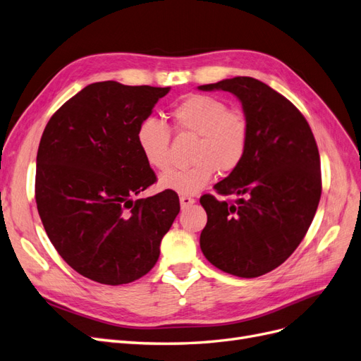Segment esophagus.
<instances>
[{
  "instance_id": "esophagus-1",
  "label": "esophagus",
  "mask_w": 361,
  "mask_h": 361,
  "mask_svg": "<svg viewBox=\"0 0 361 361\" xmlns=\"http://www.w3.org/2000/svg\"><path fill=\"white\" fill-rule=\"evenodd\" d=\"M193 202H195V198L189 197V195H181V197H180L181 207H189V205H192Z\"/></svg>"
}]
</instances>
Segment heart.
<instances>
[{"instance_id": "b5f03b06", "label": "heart", "mask_w": 361, "mask_h": 361, "mask_svg": "<svg viewBox=\"0 0 361 361\" xmlns=\"http://www.w3.org/2000/svg\"><path fill=\"white\" fill-rule=\"evenodd\" d=\"M172 130L177 135L197 136L190 166L173 169L160 180L163 189L181 195L197 193L207 186L216 171L230 172L242 163L250 145V122L242 111L228 109L225 101L209 95H189L169 111ZM171 130L168 126L145 119L136 133L143 159L156 171L171 164Z\"/></svg>"}]
</instances>
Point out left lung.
Wrapping results in <instances>:
<instances>
[{
    "mask_svg": "<svg viewBox=\"0 0 361 361\" xmlns=\"http://www.w3.org/2000/svg\"><path fill=\"white\" fill-rule=\"evenodd\" d=\"M198 89L231 92L250 122L242 163L214 186L222 197L240 198L200 200L207 212L201 251L226 274L264 275L289 259L317 210L322 177L314 136L302 113L260 80L234 77Z\"/></svg>",
    "mask_w": 361,
    "mask_h": 361,
    "instance_id": "obj_1",
    "label": "left lung"
}]
</instances>
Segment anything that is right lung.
Segmentation results:
<instances>
[{
  "instance_id": "right-lung-1",
  "label": "right lung",
  "mask_w": 361,
  "mask_h": 361,
  "mask_svg": "<svg viewBox=\"0 0 361 361\" xmlns=\"http://www.w3.org/2000/svg\"><path fill=\"white\" fill-rule=\"evenodd\" d=\"M169 89L92 83L44 130L37 212L61 259L89 280L119 286L148 274L180 212L178 195L169 189L133 201L157 181L136 133Z\"/></svg>"
}]
</instances>
